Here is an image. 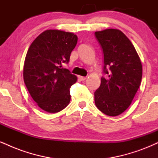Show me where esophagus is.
Here are the masks:
<instances>
[{"label": "esophagus", "mask_w": 158, "mask_h": 158, "mask_svg": "<svg viewBox=\"0 0 158 158\" xmlns=\"http://www.w3.org/2000/svg\"><path fill=\"white\" fill-rule=\"evenodd\" d=\"M79 79H80V80H81V81H85V79H87V77H81V76H79Z\"/></svg>", "instance_id": "obj_1"}]
</instances>
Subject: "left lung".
<instances>
[{
    "label": "left lung",
    "instance_id": "obj_1",
    "mask_svg": "<svg viewBox=\"0 0 158 158\" xmlns=\"http://www.w3.org/2000/svg\"><path fill=\"white\" fill-rule=\"evenodd\" d=\"M95 37L102 49L104 66L94 101L103 114L115 117L131 105L141 83L142 64L134 45L120 30L98 31Z\"/></svg>",
    "mask_w": 158,
    "mask_h": 158
}]
</instances>
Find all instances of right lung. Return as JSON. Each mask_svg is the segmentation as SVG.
Segmentation results:
<instances>
[{"label":"right lung","instance_id":"add662e5","mask_svg":"<svg viewBox=\"0 0 158 158\" xmlns=\"http://www.w3.org/2000/svg\"><path fill=\"white\" fill-rule=\"evenodd\" d=\"M78 38L71 32L49 30L34 40L23 65V81L33 100L41 109L56 113L68 106L70 88L77 77L68 64Z\"/></svg>","mask_w":158,"mask_h":158}]
</instances>
